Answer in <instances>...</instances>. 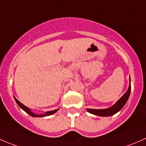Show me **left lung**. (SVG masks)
<instances>
[{
    "instance_id": "obj_1",
    "label": "left lung",
    "mask_w": 146,
    "mask_h": 146,
    "mask_svg": "<svg viewBox=\"0 0 146 146\" xmlns=\"http://www.w3.org/2000/svg\"><path fill=\"white\" fill-rule=\"evenodd\" d=\"M131 93V79L130 76H129V85L128 90L127 92L124 94L110 108H106V109H90V108H86V110L88 111L89 113L93 114L94 115H97V116L100 117H110L112 115H115L119 111L121 110L122 109L124 105L127 103V100H128L129 96H130Z\"/></svg>"
}]
</instances>
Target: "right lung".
I'll list each match as a JSON object with an SVG mask.
<instances>
[{
    "label": "right lung",
    "mask_w": 146,
    "mask_h": 146,
    "mask_svg": "<svg viewBox=\"0 0 146 146\" xmlns=\"http://www.w3.org/2000/svg\"><path fill=\"white\" fill-rule=\"evenodd\" d=\"M14 98H15V100L16 103H17V105L19 106V108H20L21 109L25 111V112H26L27 113L29 114L30 116L34 117H43L50 116V115H53L54 113H55V112H56L57 111H58V110H59V109H56V110H54L48 111V112H45V113L38 115V114H36V113H34V112H33L31 110V109H30V108H29L28 107L25 106V105H23L22 103H20V102H19L15 97H14Z\"/></svg>",
    "instance_id": "add662e5"
}]
</instances>
